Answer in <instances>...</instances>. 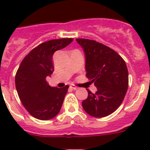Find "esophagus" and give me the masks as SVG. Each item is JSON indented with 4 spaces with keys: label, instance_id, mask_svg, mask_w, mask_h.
I'll use <instances>...</instances> for the list:
<instances>
[{
    "label": "esophagus",
    "instance_id": "34e87169",
    "mask_svg": "<svg viewBox=\"0 0 150 150\" xmlns=\"http://www.w3.org/2000/svg\"><path fill=\"white\" fill-rule=\"evenodd\" d=\"M70 87H71V88L73 89V90H77V89H79V87L75 86V85H71Z\"/></svg>",
    "mask_w": 150,
    "mask_h": 150
}]
</instances>
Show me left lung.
I'll return each mask as SVG.
<instances>
[{
  "instance_id": "1",
  "label": "left lung",
  "mask_w": 150,
  "mask_h": 150,
  "mask_svg": "<svg viewBox=\"0 0 150 150\" xmlns=\"http://www.w3.org/2000/svg\"><path fill=\"white\" fill-rule=\"evenodd\" d=\"M85 55L86 76L94 83V94L87 89L88 96L82 101L83 109L94 117H104L117 109L128 88V70L119 54L95 40L76 39Z\"/></svg>"
}]
</instances>
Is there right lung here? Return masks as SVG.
<instances>
[{
  "label": "right lung",
  "mask_w": 150,
  "mask_h": 150,
  "mask_svg": "<svg viewBox=\"0 0 150 150\" xmlns=\"http://www.w3.org/2000/svg\"><path fill=\"white\" fill-rule=\"evenodd\" d=\"M72 41L71 38H65L42 42L31 50L19 66L15 76L17 94L23 107L36 119L50 120L61 110L69 86L51 87L46 79L54 71V52Z\"/></svg>",
  "instance_id": "right-lung-1"
}]
</instances>
